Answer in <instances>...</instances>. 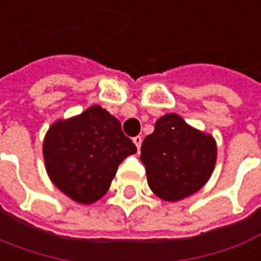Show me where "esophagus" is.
Wrapping results in <instances>:
<instances>
[{"mask_svg":"<svg viewBox=\"0 0 261 261\" xmlns=\"http://www.w3.org/2000/svg\"><path fill=\"white\" fill-rule=\"evenodd\" d=\"M134 143L136 145V148L141 149V145H142V136H135L134 138Z\"/></svg>","mask_w":261,"mask_h":261,"instance_id":"34e87169","label":"esophagus"}]
</instances>
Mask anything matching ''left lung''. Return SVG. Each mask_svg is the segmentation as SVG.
Instances as JSON below:
<instances>
[{
    "label": "left lung",
    "mask_w": 261,
    "mask_h": 261,
    "mask_svg": "<svg viewBox=\"0 0 261 261\" xmlns=\"http://www.w3.org/2000/svg\"><path fill=\"white\" fill-rule=\"evenodd\" d=\"M216 142L176 113L154 123L153 134L142 143L149 188L163 200L176 202L193 195L209 180L216 163Z\"/></svg>",
    "instance_id": "8db88e82"
}]
</instances>
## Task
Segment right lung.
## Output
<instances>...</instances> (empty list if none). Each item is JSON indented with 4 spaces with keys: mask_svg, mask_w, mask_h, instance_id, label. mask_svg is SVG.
Returning <instances> with one entry per match:
<instances>
[{
    "mask_svg": "<svg viewBox=\"0 0 261 261\" xmlns=\"http://www.w3.org/2000/svg\"><path fill=\"white\" fill-rule=\"evenodd\" d=\"M135 152L119 120L98 105L57 122L44 141L46 172L54 185L85 204L107 193L118 166Z\"/></svg>",
    "mask_w": 261,
    "mask_h": 261,
    "instance_id": "1",
    "label": "right lung"
}]
</instances>
